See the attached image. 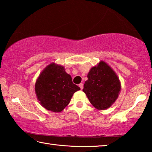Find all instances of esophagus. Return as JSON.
<instances>
[{
    "label": "esophagus",
    "instance_id": "esophagus-1",
    "mask_svg": "<svg viewBox=\"0 0 152 152\" xmlns=\"http://www.w3.org/2000/svg\"><path fill=\"white\" fill-rule=\"evenodd\" d=\"M79 87H80V89L81 90H82V88H83V84H82V83H80V84H79Z\"/></svg>",
    "mask_w": 152,
    "mask_h": 152
}]
</instances>
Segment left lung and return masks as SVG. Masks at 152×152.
Segmentation results:
<instances>
[{
    "label": "left lung",
    "instance_id": "1",
    "mask_svg": "<svg viewBox=\"0 0 152 152\" xmlns=\"http://www.w3.org/2000/svg\"><path fill=\"white\" fill-rule=\"evenodd\" d=\"M82 91L96 109L104 110L114 103L119 96L121 83L116 73L101 61L91 69Z\"/></svg>",
    "mask_w": 152,
    "mask_h": 152
}]
</instances>
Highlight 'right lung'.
Wrapping results in <instances>:
<instances>
[{
  "label": "right lung",
  "instance_id": "1",
  "mask_svg": "<svg viewBox=\"0 0 152 152\" xmlns=\"http://www.w3.org/2000/svg\"><path fill=\"white\" fill-rule=\"evenodd\" d=\"M80 88L73 84L72 77L62 66L51 63L43 70L35 82V91L42 106L58 113L70 102L74 92Z\"/></svg>",
  "mask_w": 152,
  "mask_h": 152
}]
</instances>
